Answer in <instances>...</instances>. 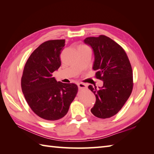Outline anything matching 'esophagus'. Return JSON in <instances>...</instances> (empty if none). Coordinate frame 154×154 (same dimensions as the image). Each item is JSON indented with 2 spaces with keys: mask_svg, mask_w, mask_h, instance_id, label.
I'll return each instance as SVG.
<instances>
[{
  "mask_svg": "<svg viewBox=\"0 0 154 154\" xmlns=\"http://www.w3.org/2000/svg\"><path fill=\"white\" fill-rule=\"evenodd\" d=\"M77 86H78V87L79 88V89H83V88H87L86 85H85L83 83H78L77 84Z\"/></svg>",
  "mask_w": 154,
  "mask_h": 154,
  "instance_id": "esophagus-1",
  "label": "esophagus"
}]
</instances>
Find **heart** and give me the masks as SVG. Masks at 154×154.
Returning a JSON list of instances; mask_svg holds the SVG:
<instances>
[{
  "instance_id": "obj_1",
  "label": "heart",
  "mask_w": 154,
  "mask_h": 154,
  "mask_svg": "<svg viewBox=\"0 0 154 154\" xmlns=\"http://www.w3.org/2000/svg\"><path fill=\"white\" fill-rule=\"evenodd\" d=\"M87 48V47H86V46H81L79 48Z\"/></svg>"
}]
</instances>
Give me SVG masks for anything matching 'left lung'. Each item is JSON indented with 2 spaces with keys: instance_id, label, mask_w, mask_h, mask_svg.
Wrapping results in <instances>:
<instances>
[{
  "instance_id": "1",
  "label": "left lung",
  "mask_w": 154,
  "mask_h": 154,
  "mask_svg": "<svg viewBox=\"0 0 154 154\" xmlns=\"http://www.w3.org/2000/svg\"><path fill=\"white\" fill-rule=\"evenodd\" d=\"M84 43L92 48L93 69L97 71V78L103 81L98 89L89 86L96 97L91 111L98 118L108 119L119 112L132 93V66L122 48L109 37H88Z\"/></svg>"
}]
</instances>
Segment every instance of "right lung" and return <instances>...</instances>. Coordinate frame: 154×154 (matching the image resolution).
I'll return each mask as SVG.
<instances>
[{
  "instance_id": "add662e5",
  "label": "right lung",
  "mask_w": 154,
  "mask_h": 154,
  "mask_svg": "<svg viewBox=\"0 0 154 154\" xmlns=\"http://www.w3.org/2000/svg\"><path fill=\"white\" fill-rule=\"evenodd\" d=\"M65 40L44 42L32 52L24 66L21 87L28 105L44 120L61 119L76 96L74 83L57 81L52 73L61 66L60 55Z\"/></svg>"
}]
</instances>
